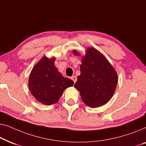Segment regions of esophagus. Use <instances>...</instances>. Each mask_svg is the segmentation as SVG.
<instances>
[{
    "label": "esophagus",
    "mask_w": 146,
    "mask_h": 146,
    "mask_svg": "<svg viewBox=\"0 0 146 146\" xmlns=\"http://www.w3.org/2000/svg\"><path fill=\"white\" fill-rule=\"evenodd\" d=\"M71 79L73 80L74 83H75V82L77 81V77H76V76H72V77H71Z\"/></svg>",
    "instance_id": "esophagus-1"
}]
</instances>
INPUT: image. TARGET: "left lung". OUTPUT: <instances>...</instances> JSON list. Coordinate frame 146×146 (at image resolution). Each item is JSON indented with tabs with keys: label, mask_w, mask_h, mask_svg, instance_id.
Segmentation results:
<instances>
[{
	"label": "left lung",
	"mask_w": 146,
	"mask_h": 146,
	"mask_svg": "<svg viewBox=\"0 0 146 146\" xmlns=\"http://www.w3.org/2000/svg\"><path fill=\"white\" fill-rule=\"evenodd\" d=\"M75 55L79 53L73 51ZM81 75L74 85L80 92L82 100L91 108L104 105L113 96L118 83V75L103 55L89 48L81 59Z\"/></svg>",
	"instance_id": "8db88e82"
}]
</instances>
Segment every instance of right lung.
Segmentation results:
<instances>
[{
    "instance_id": "add662e5",
    "label": "right lung",
    "mask_w": 146,
    "mask_h": 146,
    "mask_svg": "<svg viewBox=\"0 0 146 146\" xmlns=\"http://www.w3.org/2000/svg\"><path fill=\"white\" fill-rule=\"evenodd\" d=\"M55 60V57H43L33 67L28 80L30 93L38 101L46 105L58 102L63 91L74 83L59 72L54 65Z\"/></svg>"
}]
</instances>
